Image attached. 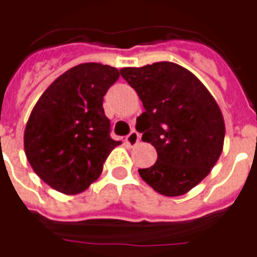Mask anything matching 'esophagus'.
Segmentation results:
<instances>
[{
    "instance_id": "esophagus-1",
    "label": "esophagus",
    "mask_w": 257,
    "mask_h": 257,
    "mask_svg": "<svg viewBox=\"0 0 257 257\" xmlns=\"http://www.w3.org/2000/svg\"><path fill=\"white\" fill-rule=\"evenodd\" d=\"M138 142H139V134L135 130H133L130 134L126 137V143L128 145V146L133 147V146H135V145H137Z\"/></svg>"
}]
</instances>
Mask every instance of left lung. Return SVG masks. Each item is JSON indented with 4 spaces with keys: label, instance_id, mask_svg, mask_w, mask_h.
Here are the masks:
<instances>
[{
    "label": "left lung",
    "instance_id": "8db88e82",
    "mask_svg": "<svg viewBox=\"0 0 257 257\" xmlns=\"http://www.w3.org/2000/svg\"><path fill=\"white\" fill-rule=\"evenodd\" d=\"M120 75L145 107L135 127L158 154L153 166L139 169V176L160 194L182 196L221 156L225 124L220 107L206 87L176 63L127 67Z\"/></svg>",
    "mask_w": 257,
    "mask_h": 257
}]
</instances>
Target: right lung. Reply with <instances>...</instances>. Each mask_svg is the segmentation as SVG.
Listing matches in <instances>:
<instances>
[{"mask_svg":"<svg viewBox=\"0 0 257 257\" xmlns=\"http://www.w3.org/2000/svg\"><path fill=\"white\" fill-rule=\"evenodd\" d=\"M110 65L84 63L59 76L28 119L24 149L32 169L57 192L77 194L96 181L111 150L103 96L118 80Z\"/></svg>","mask_w":257,"mask_h":257,"instance_id":"1","label":"right lung"}]
</instances>
